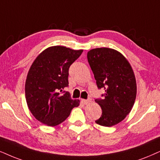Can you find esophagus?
<instances>
[{"mask_svg":"<svg viewBox=\"0 0 160 160\" xmlns=\"http://www.w3.org/2000/svg\"><path fill=\"white\" fill-rule=\"evenodd\" d=\"M81 101H82V103L85 104V105H87V104L90 103V102H91V101H92V100H91L90 99H89V100H83V99H82Z\"/></svg>","mask_w":160,"mask_h":160,"instance_id":"esophagus-1","label":"esophagus"}]
</instances>
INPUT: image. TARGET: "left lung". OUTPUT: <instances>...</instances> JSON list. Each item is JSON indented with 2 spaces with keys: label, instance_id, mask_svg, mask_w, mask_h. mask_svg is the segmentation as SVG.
Here are the masks:
<instances>
[{
  "label": "left lung",
  "instance_id": "8db88e82",
  "mask_svg": "<svg viewBox=\"0 0 160 160\" xmlns=\"http://www.w3.org/2000/svg\"><path fill=\"white\" fill-rule=\"evenodd\" d=\"M87 58L98 87L106 89L102 100H95L102 111L95 122L105 127L118 124L130 113L136 99L133 68L126 58L114 48H93L88 52Z\"/></svg>",
  "mask_w": 160,
  "mask_h": 160
}]
</instances>
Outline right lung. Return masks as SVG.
I'll return each instance as SVG.
<instances>
[{
    "label": "right lung",
    "mask_w": 160,
    "mask_h": 160,
    "mask_svg": "<svg viewBox=\"0 0 160 160\" xmlns=\"http://www.w3.org/2000/svg\"><path fill=\"white\" fill-rule=\"evenodd\" d=\"M82 51L50 46L32 62L26 80V100L32 115L41 123L56 126L80 105V100L71 99L68 92L61 94L60 92L68 86V68Z\"/></svg>",
    "instance_id": "1"
}]
</instances>
